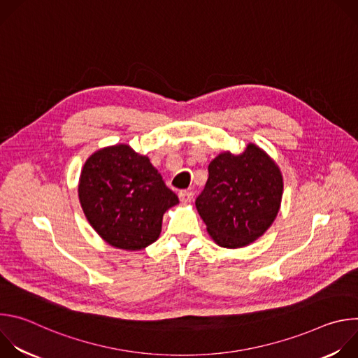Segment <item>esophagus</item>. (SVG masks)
Listing matches in <instances>:
<instances>
[{
    "mask_svg": "<svg viewBox=\"0 0 358 358\" xmlns=\"http://www.w3.org/2000/svg\"><path fill=\"white\" fill-rule=\"evenodd\" d=\"M178 196H180V201H181L182 203H188V202H191V199L194 198V192L184 189V191H180V192H178Z\"/></svg>",
    "mask_w": 358,
    "mask_h": 358,
    "instance_id": "34e87169",
    "label": "esophagus"
}]
</instances>
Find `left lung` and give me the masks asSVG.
Segmentation results:
<instances>
[{
	"mask_svg": "<svg viewBox=\"0 0 358 358\" xmlns=\"http://www.w3.org/2000/svg\"><path fill=\"white\" fill-rule=\"evenodd\" d=\"M283 178L266 152L249 143L242 155L221 152L208 166V180L195 207L211 238L222 248H242L275 221Z\"/></svg>",
	"mask_w": 358,
	"mask_h": 358,
	"instance_id": "8db88e82",
	"label": "left lung"
}]
</instances>
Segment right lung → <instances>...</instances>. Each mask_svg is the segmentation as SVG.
<instances>
[{
	"label": "right lung",
	"mask_w": 358,
	"mask_h": 358,
	"mask_svg": "<svg viewBox=\"0 0 358 358\" xmlns=\"http://www.w3.org/2000/svg\"><path fill=\"white\" fill-rule=\"evenodd\" d=\"M78 192L92 228L126 250L157 241L164 213L178 203L148 157L127 144L93 152L82 169Z\"/></svg>",
	"instance_id": "obj_1"
}]
</instances>
